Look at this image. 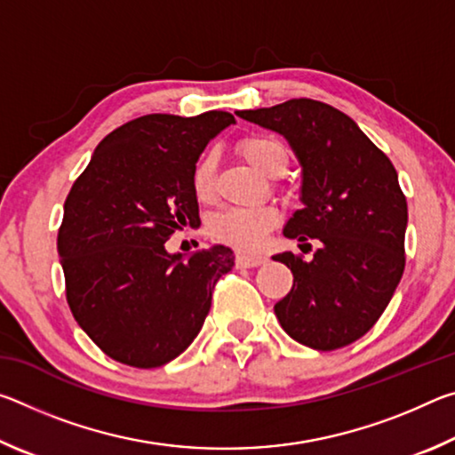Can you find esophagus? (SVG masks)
Masks as SVG:
<instances>
[{"label": "esophagus", "mask_w": 455, "mask_h": 455, "mask_svg": "<svg viewBox=\"0 0 455 455\" xmlns=\"http://www.w3.org/2000/svg\"><path fill=\"white\" fill-rule=\"evenodd\" d=\"M265 263H267V257H263V255H249V252H238L236 255V265L244 267V268L260 267Z\"/></svg>", "instance_id": "obj_1"}]
</instances>
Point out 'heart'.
I'll return each mask as SVG.
<instances>
[{
    "label": "heart",
    "mask_w": 455,
    "mask_h": 455,
    "mask_svg": "<svg viewBox=\"0 0 455 455\" xmlns=\"http://www.w3.org/2000/svg\"><path fill=\"white\" fill-rule=\"evenodd\" d=\"M241 154L265 176H279L289 163L287 148L275 138L251 136L241 142ZM214 184V156L206 154L198 160L192 172V188L198 198H209ZM279 222V212L268 204L255 206H230L214 214L211 219V235L220 243L233 244L241 251L259 249L268 230Z\"/></svg>",
    "instance_id": "b5f03b06"
}]
</instances>
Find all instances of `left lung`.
Returning a JSON list of instances; mask_svg holds the SVG:
<instances>
[{
	"label": "left lung",
	"instance_id": "left-lung-1",
	"mask_svg": "<svg viewBox=\"0 0 455 455\" xmlns=\"http://www.w3.org/2000/svg\"><path fill=\"white\" fill-rule=\"evenodd\" d=\"M236 116L284 136L301 164L303 209L283 235L319 244L307 263L292 252V289L275 305L281 327L317 351L345 347L381 317L405 267L407 203L391 160L337 108L299 98ZM303 244H299L303 249Z\"/></svg>",
	"mask_w": 455,
	"mask_h": 455
}]
</instances>
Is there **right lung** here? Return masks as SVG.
Wrapping results in <instances>:
<instances>
[{"label":"right lung","instance_id":"add662e5","mask_svg":"<svg viewBox=\"0 0 455 455\" xmlns=\"http://www.w3.org/2000/svg\"><path fill=\"white\" fill-rule=\"evenodd\" d=\"M230 124L233 114L219 110L130 120L96 146L66 198L58 255L68 305L120 363L150 369L179 357L203 329L214 284L235 267L225 244L192 255L164 246L200 225L192 172Z\"/></svg>","mask_w":455,"mask_h":455}]
</instances>
